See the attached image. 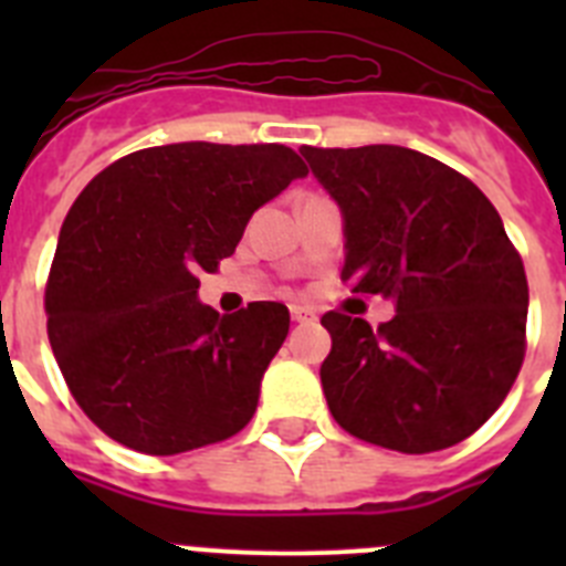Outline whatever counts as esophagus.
<instances>
[{"mask_svg": "<svg viewBox=\"0 0 566 566\" xmlns=\"http://www.w3.org/2000/svg\"><path fill=\"white\" fill-rule=\"evenodd\" d=\"M292 319L294 323H308V319H314V312L306 306H292Z\"/></svg>", "mask_w": 566, "mask_h": 566, "instance_id": "esophagus-1", "label": "esophagus"}]
</instances>
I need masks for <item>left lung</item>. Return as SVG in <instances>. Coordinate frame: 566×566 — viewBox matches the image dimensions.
Here are the masks:
<instances>
[{"label": "left lung", "instance_id": "1", "mask_svg": "<svg viewBox=\"0 0 566 566\" xmlns=\"http://www.w3.org/2000/svg\"><path fill=\"white\" fill-rule=\"evenodd\" d=\"M300 153L343 209V280L354 294L397 303L377 328L323 314L328 411L343 431L388 451L462 442L504 402L527 348V274L496 207L417 149Z\"/></svg>", "mask_w": 566, "mask_h": 566}]
</instances>
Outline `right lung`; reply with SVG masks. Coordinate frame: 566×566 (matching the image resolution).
Here are the masks:
<instances>
[{
  "label": "right lung",
  "instance_id": "right-lung-1",
  "mask_svg": "<svg viewBox=\"0 0 566 566\" xmlns=\"http://www.w3.org/2000/svg\"><path fill=\"white\" fill-rule=\"evenodd\" d=\"M308 169L283 144L184 142L129 153L70 207L44 289L50 348L84 413L115 442L172 457L243 431L289 308L221 317L201 272Z\"/></svg>",
  "mask_w": 566,
  "mask_h": 566
}]
</instances>
